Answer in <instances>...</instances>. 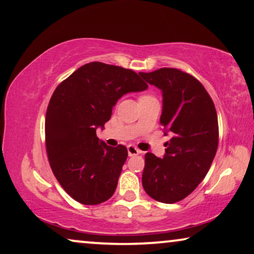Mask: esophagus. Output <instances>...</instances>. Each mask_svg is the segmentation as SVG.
<instances>
[{
  "mask_svg": "<svg viewBox=\"0 0 254 254\" xmlns=\"http://www.w3.org/2000/svg\"><path fill=\"white\" fill-rule=\"evenodd\" d=\"M127 150H128V156H129V157L137 156V154L141 153V151H139V150H138L137 148H136V146L131 145V144L127 146Z\"/></svg>",
  "mask_w": 254,
  "mask_h": 254,
  "instance_id": "34e87169",
  "label": "esophagus"
}]
</instances>
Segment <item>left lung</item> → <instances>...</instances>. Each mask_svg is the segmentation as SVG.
Masks as SVG:
<instances>
[{
  "instance_id": "1",
  "label": "left lung",
  "mask_w": 254,
  "mask_h": 254,
  "mask_svg": "<svg viewBox=\"0 0 254 254\" xmlns=\"http://www.w3.org/2000/svg\"><path fill=\"white\" fill-rule=\"evenodd\" d=\"M138 74L163 91L160 125L172 134L163 159L145 154L142 185L153 199L173 204L206 176L218 150V115L206 89L189 73L163 67Z\"/></svg>"
}]
</instances>
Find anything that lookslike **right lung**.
Instances as JSON below:
<instances>
[{"label": "right lung", "instance_id": "add662e5", "mask_svg": "<svg viewBox=\"0 0 254 254\" xmlns=\"http://www.w3.org/2000/svg\"><path fill=\"white\" fill-rule=\"evenodd\" d=\"M148 88L129 68L91 62L58 84L46 115V149L63 189L79 203L97 205L115 193L128 152L98 141L112 108L125 94Z\"/></svg>", "mask_w": 254, "mask_h": 254}]
</instances>
